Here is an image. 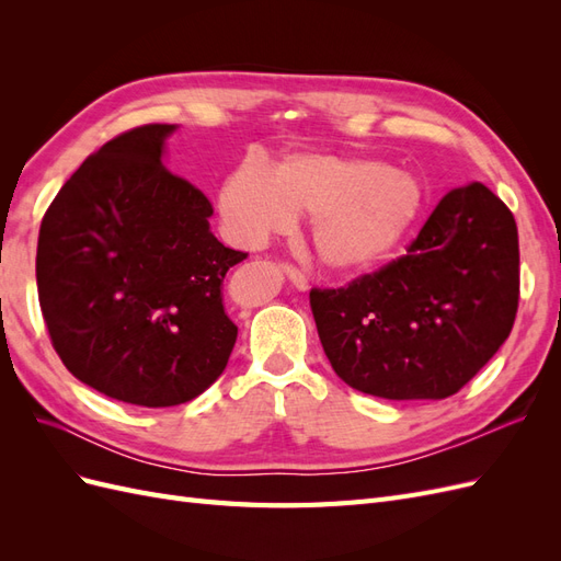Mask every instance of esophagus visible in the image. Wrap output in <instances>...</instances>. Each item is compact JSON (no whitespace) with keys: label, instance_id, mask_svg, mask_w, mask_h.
Returning <instances> with one entry per match:
<instances>
[{"label":"esophagus","instance_id":"34e87169","mask_svg":"<svg viewBox=\"0 0 561 561\" xmlns=\"http://www.w3.org/2000/svg\"><path fill=\"white\" fill-rule=\"evenodd\" d=\"M283 274L287 276V280H290L297 290H309V280L304 278V274L301 271L297 268V266H293V264H283Z\"/></svg>","mask_w":561,"mask_h":561}]
</instances>
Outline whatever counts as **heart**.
Here are the masks:
<instances>
[{
	"mask_svg": "<svg viewBox=\"0 0 561 561\" xmlns=\"http://www.w3.org/2000/svg\"><path fill=\"white\" fill-rule=\"evenodd\" d=\"M423 186L407 171L375 159L290 154L264 171L245 163L219 190V213L231 239L260 245L311 217V241L322 266L342 274L381 264L410 233Z\"/></svg>",
	"mask_w": 561,
	"mask_h": 561,
	"instance_id": "heart-1",
	"label": "heart"
}]
</instances>
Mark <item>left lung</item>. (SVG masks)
Masks as SVG:
<instances>
[{"label":"left lung","instance_id":"1","mask_svg":"<svg viewBox=\"0 0 561 561\" xmlns=\"http://www.w3.org/2000/svg\"><path fill=\"white\" fill-rule=\"evenodd\" d=\"M311 311L336 377L386 400H443L494 358L513 330L519 241L513 213L482 182L437 203L407 254Z\"/></svg>","mask_w":561,"mask_h":561}]
</instances>
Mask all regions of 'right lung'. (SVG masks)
Here are the masks:
<instances>
[{
	"label": "right lung",
	"mask_w": 561,
	"mask_h": 561,
	"mask_svg": "<svg viewBox=\"0 0 561 561\" xmlns=\"http://www.w3.org/2000/svg\"><path fill=\"white\" fill-rule=\"evenodd\" d=\"M175 124L100 147L62 184L37 243L39 307L62 365L98 393L175 407L222 375L239 328L227 271L248 254L210 231V201L163 165Z\"/></svg>",
	"instance_id": "right-lung-1"
}]
</instances>
